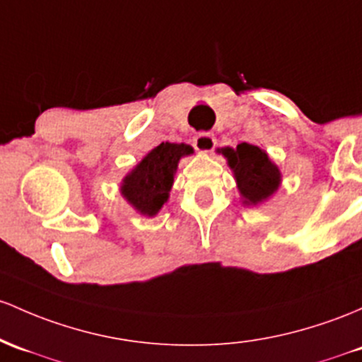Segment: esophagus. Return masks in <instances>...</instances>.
Wrapping results in <instances>:
<instances>
[{"instance_id":"34e87169","label":"esophagus","mask_w":362,"mask_h":362,"mask_svg":"<svg viewBox=\"0 0 362 362\" xmlns=\"http://www.w3.org/2000/svg\"><path fill=\"white\" fill-rule=\"evenodd\" d=\"M216 146V139L213 137V134L201 132L194 137V148H196L199 153H211Z\"/></svg>"}]
</instances>
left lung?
Here are the masks:
<instances>
[{
	"label": "left lung",
	"instance_id": "obj_1",
	"mask_svg": "<svg viewBox=\"0 0 362 362\" xmlns=\"http://www.w3.org/2000/svg\"><path fill=\"white\" fill-rule=\"evenodd\" d=\"M218 153L223 154L233 172L244 206L263 204L280 189V168L259 146L242 142L237 148H221Z\"/></svg>",
	"mask_w": 362,
	"mask_h": 362
}]
</instances>
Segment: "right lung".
Here are the masks:
<instances>
[{
	"label": "right lung",
	"mask_w": 362,
	"mask_h": 362,
	"mask_svg": "<svg viewBox=\"0 0 362 362\" xmlns=\"http://www.w3.org/2000/svg\"><path fill=\"white\" fill-rule=\"evenodd\" d=\"M192 153L189 144L161 142L122 178V197L142 216H156L168 201L178 163Z\"/></svg>",
	"instance_id": "add662e5"
}]
</instances>
